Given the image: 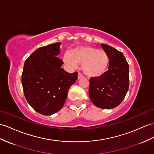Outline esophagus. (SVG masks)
<instances>
[{
    "label": "esophagus",
    "instance_id": "1",
    "mask_svg": "<svg viewBox=\"0 0 154 154\" xmlns=\"http://www.w3.org/2000/svg\"><path fill=\"white\" fill-rule=\"evenodd\" d=\"M83 78V75H82V73L80 72H78V79H80V78Z\"/></svg>",
    "mask_w": 154,
    "mask_h": 154
}]
</instances>
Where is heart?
Returning a JSON list of instances; mask_svg holds the SVG:
<instances>
[{
	"label": "heart",
	"instance_id": "1",
	"mask_svg": "<svg viewBox=\"0 0 154 154\" xmlns=\"http://www.w3.org/2000/svg\"><path fill=\"white\" fill-rule=\"evenodd\" d=\"M64 61L67 65L76 66L82 64V69L85 74L89 77H99L106 71L109 65V57L105 51L98 49L84 46L75 48L66 53L64 56Z\"/></svg>",
	"mask_w": 154,
	"mask_h": 154
}]
</instances>
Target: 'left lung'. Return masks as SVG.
Returning a JSON list of instances; mask_svg holds the SVG:
<instances>
[{"instance_id": "left-lung-1", "label": "left lung", "mask_w": 154, "mask_h": 154, "mask_svg": "<svg viewBox=\"0 0 154 154\" xmlns=\"http://www.w3.org/2000/svg\"><path fill=\"white\" fill-rule=\"evenodd\" d=\"M101 46L110 59L108 69L102 76L91 77L89 96L96 106L110 109L122 102L128 91L129 65L121 51L106 44Z\"/></svg>"}]
</instances>
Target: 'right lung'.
Here are the masks:
<instances>
[{
    "label": "right lung",
    "mask_w": 154,
    "mask_h": 154,
    "mask_svg": "<svg viewBox=\"0 0 154 154\" xmlns=\"http://www.w3.org/2000/svg\"><path fill=\"white\" fill-rule=\"evenodd\" d=\"M61 42L37 49L26 59L21 82L28 103L37 112L50 116L61 109L70 87L78 72L69 73L61 68L63 62L57 57Z\"/></svg>",
    "instance_id": "obj_1"
}]
</instances>
